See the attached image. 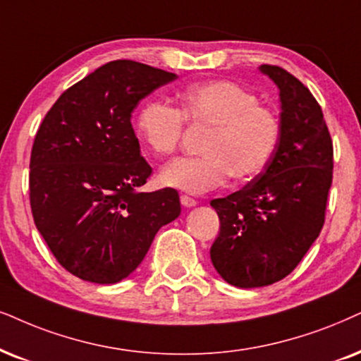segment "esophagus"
<instances>
[{"instance_id":"obj_1","label":"esophagus","mask_w":361,"mask_h":361,"mask_svg":"<svg viewBox=\"0 0 361 361\" xmlns=\"http://www.w3.org/2000/svg\"><path fill=\"white\" fill-rule=\"evenodd\" d=\"M180 202H181V204H183L185 208H193V207H196V200H193L191 198V196H186V195H181L180 196Z\"/></svg>"}]
</instances>
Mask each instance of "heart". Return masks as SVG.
I'll return each instance as SVG.
<instances>
[{
  "label": "heart",
  "instance_id": "obj_1",
  "mask_svg": "<svg viewBox=\"0 0 361 361\" xmlns=\"http://www.w3.org/2000/svg\"><path fill=\"white\" fill-rule=\"evenodd\" d=\"M183 121L209 128L203 157L168 163L159 171V183L186 193L220 188L231 175L240 181L252 180L267 170L280 147V116L235 81L191 85L178 93V109L158 99L145 103L136 116V136L148 152L170 157L180 145Z\"/></svg>",
  "mask_w": 361,
  "mask_h": 361
}]
</instances>
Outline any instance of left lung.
Segmentation results:
<instances>
[{
    "label": "left lung",
    "instance_id": "8db88e82",
    "mask_svg": "<svg viewBox=\"0 0 361 361\" xmlns=\"http://www.w3.org/2000/svg\"><path fill=\"white\" fill-rule=\"evenodd\" d=\"M259 71L280 90V147L262 175L209 203L220 218L212 263L238 288L271 285L295 270L320 235L333 178V143L320 104L283 68L262 65Z\"/></svg>",
    "mask_w": 361,
    "mask_h": 361
}]
</instances>
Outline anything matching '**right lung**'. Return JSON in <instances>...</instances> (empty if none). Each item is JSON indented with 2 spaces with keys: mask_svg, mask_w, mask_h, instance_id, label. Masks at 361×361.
I'll list each match as a JSON object with an SVG mask.
<instances>
[{
  "mask_svg": "<svg viewBox=\"0 0 361 361\" xmlns=\"http://www.w3.org/2000/svg\"><path fill=\"white\" fill-rule=\"evenodd\" d=\"M175 73L116 59L68 88L47 113L30 159L35 225L54 258L85 281L133 273L163 225L180 216L173 188L141 193L152 166L131 113Z\"/></svg>",
  "mask_w": 361,
  "mask_h": 361,
  "instance_id": "obj_1",
  "label": "right lung"
}]
</instances>
